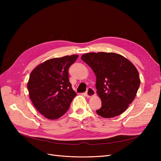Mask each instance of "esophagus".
<instances>
[{
  "label": "esophagus",
  "mask_w": 161,
  "mask_h": 161,
  "mask_svg": "<svg viewBox=\"0 0 161 161\" xmlns=\"http://www.w3.org/2000/svg\"><path fill=\"white\" fill-rule=\"evenodd\" d=\"M95 95V91L93 88H88L86 92V96L87 97H93Z\"/></svg>",
  "instance_id": "34e87169"
}]
</instances>
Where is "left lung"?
<instances>
[{
  "label": "left lung",
  "mask_w": 161,
  "mask_h": 161,
  "mask_svg": "<svg viewBox=\"0 0 161 161\" xmlns=\"http://www.w3.org/2000/svg\"><path fill=\"white\" fill-rule=\"evenodd\" d=\"M81 59L96 76L97 94L102 107L96 111L102 118L122 114L134 100L141 84L139 73L131 61L114 53H90Z\"/></svg>",
  "instance_id": "8db88e82"
}]
</instances>
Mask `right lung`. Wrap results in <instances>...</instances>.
Here are the masks:
<instances>
[{"label": "right lung", "instance_id": "obj_1", "mask_svg": "<svg viewBox=\"0 0 161 161\" xmlns=\"http://www.w3.org/2000/svg\"><path fill=\"white\" fill-rule=\"evenodd\" d=\"M77 54L53 58L40 64L31 72L28 82L29 96L41 114L56 119L66 114L76 93L68 78V68Z\"/></svg>", "mask_w": 161, "mask_h": 161}]
</instances>
